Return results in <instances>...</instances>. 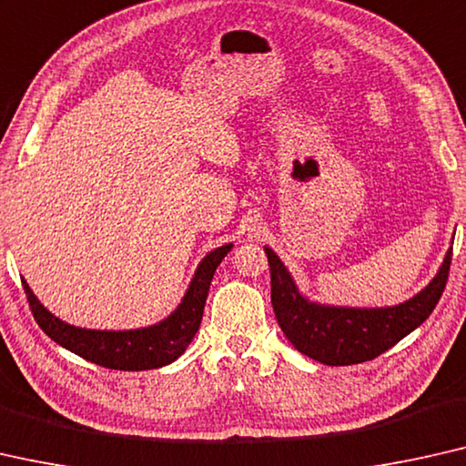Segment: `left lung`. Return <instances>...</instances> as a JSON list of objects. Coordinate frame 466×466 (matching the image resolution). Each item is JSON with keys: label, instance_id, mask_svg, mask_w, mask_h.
<instances>
[{"label": "left lung", "instance_id": "1", "mask_svg": "<svg viewBox=\"0 0 466 466\" xmlns=\"http://www.w3.org/2000/svg\"><path fill=\"white\" fill-rule=\"evenodd\" d=\"M272 276L276 320L290 343L326 366H350L374 360L427 320L446 289L452 248L431 282L393 308H335L309 301L297 289L289 269L266 247Z\"/></svg>", "mask_w": 466, "mask_h": 466}]
</instances>
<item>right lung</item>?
I'll return each instance as SVG.
<instances>
[{
    "mask_svg": "<svg viewBox=\"0 0 466 466\" xmlns=\"http://www.w3.org/2000/svg\"><path fill=\"white\" fill-rule=\"evenodd\" d=\"M232 245H224L215 248L203 261L198 263L197 272L190 280L182 303L171 316L158 324L146 326L136 330H92L79 329V326L62 322L60 318L50 314L37 297L33 295L26 280H23V289L26 293V301L33 311L35 322L47 337L65 350L77 353L79 358L87 360L104 368L113 370H150V368H161L182 356L186 347L197 335L200 320H203V309L213 274L221 259L230 253Z\"/></svg>",
    "mask_w": 466,
    "mask_h": 466,
    "instance_id": "1",
    "label": "right lung"
}]
</instances>
